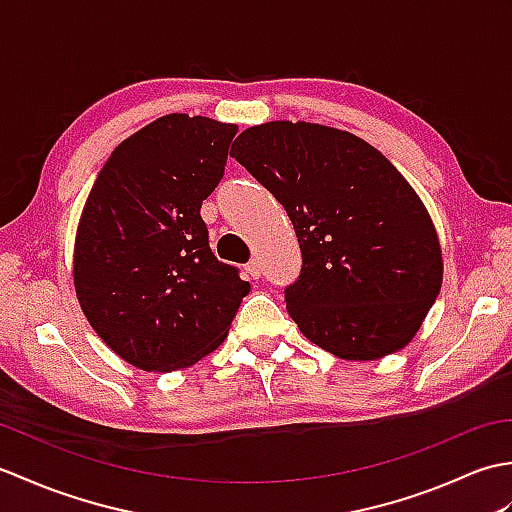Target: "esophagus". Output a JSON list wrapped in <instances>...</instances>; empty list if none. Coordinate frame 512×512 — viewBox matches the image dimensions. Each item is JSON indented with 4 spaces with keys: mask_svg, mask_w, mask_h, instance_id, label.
Masks as SVG:
<instances>
[{
    "mask_svg": "<svg viewBox=\"0 0 512 512\" xmlns=\"http://www.w3.org/2000/svg\"><path fill=\"white\" fill-rule=\"evenodd\" d=\"M246 273H248L250 279H259V277H262V264H259V259H253V262H248Z\"/></svg>",
    "mask_w": 512,
    "mask_h": 512,
    "instance_id": "obj_1",
    "label": "esophagus"
}]
</instances>
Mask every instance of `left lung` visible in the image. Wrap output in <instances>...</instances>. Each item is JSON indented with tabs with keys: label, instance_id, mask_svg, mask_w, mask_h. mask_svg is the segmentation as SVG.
Returning <instances> with one entry per match:
<instances>
[{
	"label": "left lung",
	"instance_id": "8db88e82",
	"mask_svg": "<svg viewBox=\"0 0 512 512\" xmlns=\"http://www.w3.org/2000/svg\"><path fill=\"white\" fill-rule=\"evenodd\" d=\"M231 156L295 226L301 273L284 297L303 336L345 361L402 350L442 286L436 226L402 173L363 138L303 121L250 127Z\"/></svg>",
	"mask_w": 512,
	"mask_h": 512
}]
</instances>
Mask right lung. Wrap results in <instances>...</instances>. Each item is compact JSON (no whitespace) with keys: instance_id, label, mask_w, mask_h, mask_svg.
<instances>
[{"instance_id":"obj_1","label":"right lung","mask_w":512,"mask_h":512,"mask_svg":"<svg viewBox=\"0 0 512 512\" xmlns=\"http://www.w3.org/2000/svg\"><path fill=\"white\" fill-rule=\"evenodd\" d=\"M237 125L169 114L118 145L83 206L76 297L129 365L173 372L220 345L250 284L209 246L200 209Z\"/></svg>"}]
</instances>
